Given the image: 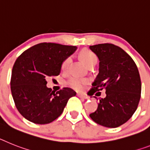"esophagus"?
<instances>
[{
  "instance_id": "esophagus-1",
  "label": "esophagus",
  "mask_w": 150,
  "mask_h": 150,
  "mask_svg": "<svg viewBox=\"0 0 150 150\" xmlns=\"http://www.w3.org/2000/svg\"><path fill=\"white\" fill-rule=\"evenodd\" d=\"M78 96H79V98H83V99L88 98V97L87 96L86 94H78Z\"/></svg>"
}]
</instances>
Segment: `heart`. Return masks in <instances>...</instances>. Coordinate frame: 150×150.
I'll list each match as a JSON object with an SVG mask.
<instances>
[{"label": "heart", "instance_id": "obj_1", "mask_svg": "<svg viewBox=\"0 0 150 150\" xmlns=\"http://www.w3.org/2000/svg\"><path fill=\"white\" fill-rule=\"evenodd\" d=\"M80 57L82 59V61L85 62V65L88 67L91 66H94L96 65L97 62H98V57L95 54L89 50H83L80 52ZM71 57L66 58L62 63V69L63 71L67 70L69 68V65L71 62ZM86 83V80L83 79H80L78 77H71L68 81V85L75 89V90H81L83 88L84 85Z\"/></svg>", "mask_w": 150, "mask_h": 150}]
</instances>
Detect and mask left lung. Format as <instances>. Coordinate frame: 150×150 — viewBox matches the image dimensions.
I'll return each mask as SVG.
<instances>
[{
    "label": "left lung",
    "instance_id": "left-lung-1",
    "mask_svg": "<svg viewBox=\"0 0 150 150\" xmlns=\"http://www.w3.org/2000/svg\"><path fill=\"white\" fill-rule=\"evenodd\" d=\"M89 48L99 59V73L91 91H106V97L99 100L98 109L89 116L99 125L118 127L131 117L139 104V71L133 59L119 46L104 43Z\"/></svg>",
    "mask_w": 150,
    "mask_h": 150
}]
</instances>
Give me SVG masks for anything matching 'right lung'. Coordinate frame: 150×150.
<instances>
[{
  "instance_id": "obj_1",
  "label": "right lung",
  "mask_w": 150,
  "mask_h": 150,
  "mask_svg": "<svg viewBox=\"0 0 150 150\" xmlns=\"http://www.w3.org/2000/svg\"><path fill=\"white\" fill-rule=\"evenodd\" d=\"M76 50V46L42 42L17 58L12 69L11 93L16 108L26 120L50 124L61 115L69 99L76 95L69 88L56 93L46 86V80L59 75L62 62Z\"/></svg>"
}]
</instances>
